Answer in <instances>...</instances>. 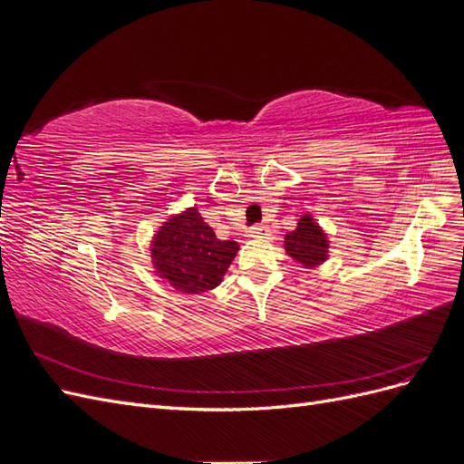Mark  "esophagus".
<instances>
[{"instance_id": "1", "label": "esophagus", "mask_w": 464, "mask_h": 464, "mask_svg": "<svg viewBox=\"0 0 464 464\" xmlns=\"http://www.w3.org/2000/svg\"><path fill=\"white\" fill-rule=\"evenodd\" d=\"M249 236L251 237H263V236H269V228L263 227V224H259V227H254L249 230Z\"/></svg>"}]
</instances>
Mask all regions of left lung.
<instances>
[{
    "mask_svg": "<svg viewBox=\"0 0 464 464\" xmlns=\"http://www.w3.org/2000/svg\"><path fill=\"white\" fill-rule=\"evenodd\" d=\"M286 254L304 266H315L327 259V237L310 215L300 218L296 230L285 236Z\"/></svg>",
    "mask_w": 464,
    "mask_h": 464,
    "instance_id": "left-lung-1",
    "label": "left lung"
}]
</instances>
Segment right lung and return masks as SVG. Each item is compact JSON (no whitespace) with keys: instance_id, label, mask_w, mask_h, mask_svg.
Returning <instances> with one entry per match:
<instances>
[{"instance_id":"1","label":"right lung","mask_w":464,"mask_h":464,"mask_svg":"<svg viewBox=\"0 0 464 464\" xmlns=\"http://www.w3.org/2000/svg\"><path fill=\"white\" fill-rule=\"evenodd\" d=\"M150 251L159 275L176 290L201 294L220 285L237 244L218 240L199 210L189 208L164 224Z\"/></svg>"}]
</instances>
